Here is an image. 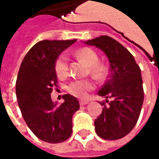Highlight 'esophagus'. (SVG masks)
<instances>
[{"label": "esophagus", "mask_w": 159, "mask_h": 159, "mask_svg": "<svg viewBox=\"0 0 159 159\" xmlns=\"http://www.w3.org/2000/svg\"><path fill=\"white\" fill-rule=\"evenodd\" d=\"M89 103V100H81L79 101V104L81 106H84V105H87V104Z\"/></svg>", "instance_id": "obj_1"}]
</instances>
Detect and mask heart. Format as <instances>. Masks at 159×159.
Returning a JSON list of instances; mask_svg holds the SVG:
<instances>
[{
    "label": "heart",
    "instance_id": "heart-1",
    "mask_svg": "<svg viewBox=\"0 0 159 159\" xmlns=\"http://www.w3.org/2000/svg\"><path fill=\"white\" fill-rule=\"evenodd\" d=\"M76 58L89 66L90 73L97 77L103 76L106 68L99 61L97 53L90 48H82L78 50L76 53ZM55 71L59 77H66L69 73V68L67 64V58L65 54H61L55 63ZM93 89V83L89 80L75 81L70 83L67 87V91L72 95L79 98H83L87 95L89 90Z\"/></svg>",
    "mask_w": 159,
    "mask_h": 159
}]
</instances>
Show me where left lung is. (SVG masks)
Wrapping results in <instances>:
<instances>
[{
  "label": "left lung",
  "instance_id": "obj_1",
  "mask_svg": "<svg viewBox=\"0 0 159 159\" xmlns=\"http://www.w3.org/2000/svg\"><path fill=\"white\" fill-rule=\"evenodd\" d=\"M84 43L102 50L110 63L109 77L98 92L107 100L100 102L104 107L94 120L95 131L102 139L118 140L133 129L140 117L144 100L140 67L129 51L110 36H99Z\"/></svg>",
  "mask_w": 159,
  "mask_h": 159
}]
</instances>
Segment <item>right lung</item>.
<instances>
[{"label":"right lung","mask_w":159,"mask_h":159,"mask_svg":"<svg viewBox=\"0 0 159 159\" xmlns=\"http://www.w3.org/2000/svg\"><path fill=\"white\" fill-rule=\"evenodd\" d=\"M76 40L37 42L23 59L16 81L19 109L30 129L40 140L59 143L72 133L73 114L80 108L76 97L63 95L65 102L57 106L51 99L57 87L55 63L58 56Z\"/></svg>","instance_id":"right-lung-1"}]
</instances>
